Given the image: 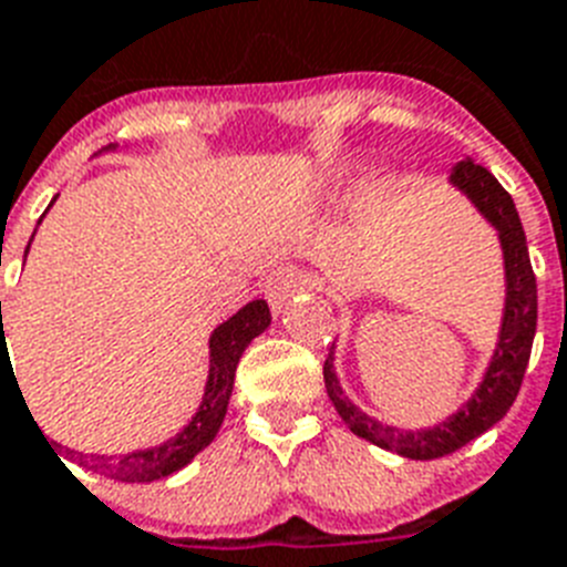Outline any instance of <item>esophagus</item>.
<instances>
[{
    "mask_svg": "<svg viewBox=\"0 0 567 567\" xmlns=\"http://www.w3.org/2000/svg\"><path fill=\"white\" fill-rule=\"evenodd\" d=\"M302 288H311V276L306 270L293 268V265H282V268H274L265 279V297L274 308L285 306V299L293 297Z\"/></svg>",
    "mask_w": 567,
    "mask_h": 567,
    "instance_id": "34e87169",
    "label": "esophagus"
}]
</instances>
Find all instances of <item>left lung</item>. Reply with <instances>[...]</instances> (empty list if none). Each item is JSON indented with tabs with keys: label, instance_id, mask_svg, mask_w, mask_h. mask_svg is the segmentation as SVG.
<instances>
[{
	"label": "left lung",
	"instance_id": "left-lung-1",
	"mask_svg": "<svg viewBox=\"0 0 567 567\" xmlns=\"http://www.w3.org/2000/svg\"><path fill=\"white\" fill-rule=\"evenodd\" d=\"M450 178H453L461 193L470 195V202L498 230L504 247V270H507V306H504L502 337H498L493 363H489L478 392L473 394V401L441 426H432V430L423 432H403L363 415L342 394L340 380L334 374V363H331L334 360L331 351H328L326 365H322L328 398H331L334 409L346 421V426L357 437H365V441H372L383 450H394L403 458L415 461L444 458V455L455 453L461 446H467L473 437L487 432L493 423L507 415V409L513 406L518 389H522V380H525L536 334V274L534 265H530V256H527L525 230H522L511 193L498 184L496 175L484 169L482 164H473V161H461Z\"/></svg>",
	"mask_w": 567,
	"mask_h": 567
}]
</instances>
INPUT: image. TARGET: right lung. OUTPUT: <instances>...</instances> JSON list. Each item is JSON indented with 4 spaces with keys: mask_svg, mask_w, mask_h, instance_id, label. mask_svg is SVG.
Returning a JSON list of instances; mask_svg holds the SVG:
<instances>
[{
    "mask_svg": "<svg viewBox=\"0 0 567 567\" xmlns=\"http://www.w3.org/2000/svg\"><path fill=\"white\" fill-rule=\"evenodd\" d=\"M2 308V302H0ZM270 326V308L265 299H254L250 306L241 308L236 317L218 326L210 337V378L204 389V401L195 412L193 421L161 446L141 450L130 455H83L78 453L80 464L94 473L114 478V482L144 484L173 475L175 470L187 467L204 446H210L216 432L221 430V421L227 415V401L233 392V378L239 365L241 351L250 346L254 337H259ZM4 351V349H2ZM49 441V437H45Z\"/></svg>",
    "mask_w": 567,
    "mask_h": 567,
    "instance_id": "add662e5",
    "label": "right lung"
}]
</instances>
